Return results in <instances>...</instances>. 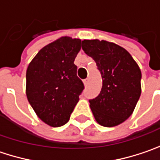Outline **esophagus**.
Segmentation results:
<instances>
[{
    "instance_id": "1",
    "label": "esophagus",
    "mask_w": 160,
    "mask_h": 160,
    "mask_svg": "<svg viewBox=\"0 0 160 160\" xmlns=\"http://www.w3.org/2000/svg\"><path fill=\"white\" fill-rule=\"evenodd\" d=\"M88 83H89V79H88V78H86V79L83 80V84H84V86H87Z\"/></svg>"
}]
</instances>
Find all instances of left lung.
<instances>
[{
	"instance_id": "8db88e82",
	"label": "left lung",
	"mask_w": 160,
	"mask_h": 160,
	"mask_svg": "<svg viewBox=\"0 0 160 160\" xmlns=\"http://www.w3.org/2000/svg\"><path fill=\"white\" fill-rule=\"evenodd\" d=\"M82 49L94 59L102 77L101 93L90 100L98 124L118 126L133 112L142 92V72L131 54L114 42L83 40Z\"/></svg>"
}]
</instances>
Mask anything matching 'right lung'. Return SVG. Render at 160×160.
I'll return each instance as SVG.
<instances>
[{"label":"right lung","instance_id":"obj_1","mask_svg":"<svg viewBox=\"0 0 160 160\" xmlns=\"http://www.w3.org/2000/svg\"><path fill=\"white\" fill-rule=\"evenodd\" d=\"M80 50V39L62 36L41 49L28 65V102L37 117L52 127L68 122L84 88L74 64Z\"/></svg>","mask_w":160,"mask_h":160}]
</instances>
